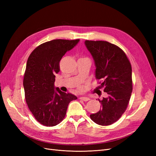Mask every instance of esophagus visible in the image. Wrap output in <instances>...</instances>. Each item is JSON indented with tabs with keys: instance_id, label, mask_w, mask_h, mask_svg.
Instances as JSON below:
<instances>
[{
	"instance_id": "34e87169",
	"label": "esophagus",
	"mask_w": 156,
	"mask_h": 156,
	"mask_svg": "<svg viewBox=\"0 0 156 156\" xmlns=\"http://www.w3.org/2000/svg\"><path fill=\"white\" fill-rule=\"evenodd\" d=\"M79 99H80V100L84 101H88L90 100L89 98H88V97H83V96L80 97Z\"/></svg>"
}]
</instances>
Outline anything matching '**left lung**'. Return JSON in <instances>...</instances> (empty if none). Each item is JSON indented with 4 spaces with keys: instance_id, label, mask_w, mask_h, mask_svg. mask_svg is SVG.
Here are the masks:
<instances>
[{
    "instance_id": "8db88e82",
    "label": "left lung",
    "mask_w": 156,
    "mask_h": 156,
    "mask_svg": "<svg viewBox=\"0 0 156 156\" xmlns=\"http://www.w3.org/2000/svg\"><path fill=\"white\" fill-rule=\"evenodd\" d=\"M96 66L95 77L102 79L103 91L108 96L99 100L101 107L90 119L101 126L115 123L125 112L133 86L132 69L126 55L119 47L106 41H84Z\"/></svg>"
}]
</instances>
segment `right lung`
<instances>
[{
	"mask_svg": "<svg viewBox=\"0 0 156 156\" xmlns=\"http://www.w3.org/2000/svg\"><path fill=\"white\" fill-rule=\"evenodd\" d=\"M79 40H53L39 45L28 58L23 79L27 105L37 121L55 126L62 121L70 101L77 98L55 87L59 62Z\"/></svg>",
	"mask_w": 156,
	"mask_h": 156,
	"instance_id": "1",
	"label": "right lung"
}]
</instances>
